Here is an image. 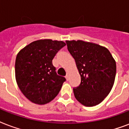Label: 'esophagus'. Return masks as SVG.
I'll return each mask as SVG.
<instances>
[{
    "label": "esophagus",
    "mask_w": 129,
    "mask_h": 129,
    "mask_svg": "<svg viewBox=\"0 0 129 129\" xmlns=\"http://www.w3.org/2000/svg\"><path fill=\"white\" fill-rule=\"evenodd\" d=\"M66 78L67 80H69V73H67L66 76Z\"/></svg>",
    "instance_id": "1"
}]
</instances>
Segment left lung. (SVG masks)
<instances>
[{"label":"left lung","instance_id":"8db88e82","mask_svg":"<svg viewBox=\"0 0 129 129\" xmlns=\"http://www.w3.org/2000/svg\"><path fill=\"white\" fill-rule=\"evenodd\" d=\"M68 50L75 59L81 77L73 88L76 99L87 107L100 104L114 82L116 64L106 47L82 41H67Z\"/></svg>","mask_w":129,"mask_h":129}]
</instances>
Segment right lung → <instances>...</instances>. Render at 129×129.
Wrapping results in <instances>:
<instances>
[{"mask_svg":"<svg viewBox=\"0 0 129 129\" xmlns=\"http://www.w3.org/2000/svg\"><path fill=\"white\" fill-rule=\"evenodd\" d=\"M64 46L63 41L38 40L18 53L15 65V78L19 89L30 102L46 104L60 91L66 79L57 74L52 60Z\"/></svg>","mask_w":129,"mask_h":129,"instance_id":"right-lung-1","label":"right lung"}]
</instances>
